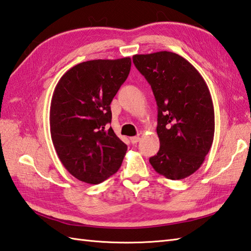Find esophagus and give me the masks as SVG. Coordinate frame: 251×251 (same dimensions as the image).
<instances>
[{
    "label": "esophagus",
    "mask_w": 251,
    "mask_h": 251,
    "mask_svg": "<svg viewBox=\"0 0 251 251\" xmlns=\"http://www.w3.org/2000/svg\"><path fill=\"white\" fill-rule=\"evenodd\" d=\"M140 140V137L139 136H135V137H130V142L132 143V145H135V143H137L138 141Z\"/></svg>",
    "instance_id": "obj_1"
}]
</instances>
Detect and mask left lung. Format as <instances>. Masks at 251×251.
Instances as JSON below:
<instances>
[{
    "mask_svg": "<svg viewBox=\"0 0 251 251\" xmlns=\"http://www.w3.org/2000/svg\"><path fill=\"white\" fill-rule=\"evenodd\" d=\"M132 61L151 85L158 110L161 146L150 164L167 179L189 177L201 167L214 141L215 111L207 84L175 52L135 55Z\"/></svg>",
    "mask_w": 251,
    "mask_h": 251,
    "instance_id": "8db88e82",
    "label": "left lung"
}]
</instances>
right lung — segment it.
<instances>
[{
  "label": "right lung",
  "instance_id": "add662e5",
  "mask_svg": "<svg viewBox=\"0 0 251 251\" xmlns=\"http://www.w3.org/2000/svg\"><path fill=\"white\" fill-rule=\"evenodd\" d=\"M129 57L85 61L56 85L50 112L57 155L73 177L98 184L121 167L127 146L109 127L111 102L128 76Z\"/></svg>",
  "mask_w": 251,
  "mask_h": 251
}]
</instances>
